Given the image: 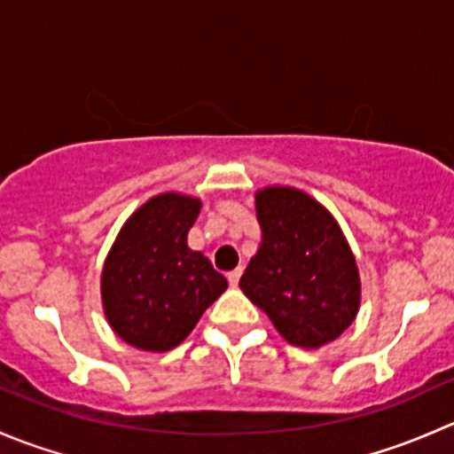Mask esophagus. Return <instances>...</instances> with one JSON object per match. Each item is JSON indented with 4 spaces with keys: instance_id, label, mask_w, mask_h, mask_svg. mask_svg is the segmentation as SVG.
Here are the masks:
<instances>
[{
    "instance_id": "34e87169",
    "label": "esophagus",
    "mask_w": 454,
    "mask_h": 454,
    "mask_svg": "<svg viewBox=\"0 0 454 454\" xmlns=\"http://www.w3.org/2000/svg\"><path fill=\"white\" fill-rule=\"evenodd\" d=\"M239 278H241V268H237V270H232V272H228V283H231V287L239 286Z\"/></svg>"
}]
</instances>
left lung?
<instances>
[{
  "label": "left lung",
  "mask_w": 454,
  "mask_h": 454,
  "mask_svg": "<svg viewBox=\"0 0 454 454\" xmlns=\"http://www.w3.org/2000/svg\"><path fill=\"white\" fill-rule=\"evenodd\" d=\"M261 246L239 287L290 345L336 340L360 308L356 256L323 204L292 186L256 191Z\"/></svg>",
  "instance_id": "left-lung-1"
}]
</instances>
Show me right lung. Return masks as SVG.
<instances>
[{
  "label": "right lung",
  "mask_w": 454,
  "mask_h": 454,
  "mask_svg": "<svg viewBox=\"0 0 454 454\" xmlns=\"http://www.w3.org/2000/svg\"><path fill=\"white\" fill-rule=\"evenodd\" d=\"M200 208L198 198L155 195L127 219L105 259V316L136 349L180 345L228 287L213 263L186 244Z\"/></svg>",
  "instance_id": "obj_1"
}]
</instances>
